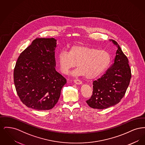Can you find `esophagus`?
<instances>
[{"instance_id": "34e87169", "label": "esophagus", "mask_w": 145, "mask_h": 145, "mask_svg": "<svg viewBox=\"0 0 145 145\" xmlns=\"http://www.w3.org/2000/svg\"><path fill=\"white\" fill-rule=\"evenodd\" d=\"M74 82L76 83V84H78V85H80V84H82V82L79 79H74Z\"/></svg>"}]
</instances>
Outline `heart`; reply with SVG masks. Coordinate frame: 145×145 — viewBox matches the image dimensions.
Returning <instances> with one entry per match:
<instances>
[{
	"label": "heart",
	"instance_id": "1",
	"mask_svg": "<svg viewBox=\"0 0 145 145\" xmlns=\"http://www.w3.org/2000/svg\"><path fill=\"white\" fill-rule=\"evenodd\" d=\"M57 60L59 69L63 74H67L76 64L78 68L76 74L92 79L101 75L108 67L110 62V56L104 50L77 45L72 46L69 52L65 49L60 50Z\"/></svg>",
	"mask_w": 145,
	"mask_h": 145
}]
</instances>
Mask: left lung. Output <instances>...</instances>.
I'll return each instance as SVG.
<instances>
[{
    "instance_id": "left-lung-1",
    "label": "left lung",
    "mask_w": 145,
    "mask_h": 145,
    "mask_svg": "<svg viewBox=\"0 0 145 145\" xmlns=\"http://www.w3.org/2000/svg\"><path fill=\"white\" fill-rule=\"evenodd\" d=\"M118 49L114 63L101 78L93 82L92 95L86 103L91 108L106 109L118 103L129 85L131 69L128 60L116 41L111 40Z\"/></svg>"
}]
</instances>
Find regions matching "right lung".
Instances as JSON below:
<instances>
[{
  "mask_svg": "<svg viewBox=\"0 0 145 145\" xmlns=\"http://www.w3.org/2000/svg\"><path fill=\"white\" fill-rule=\"evenodd\" d=\"M54 38H36L19 56L14 84L22 102L37 110L52 109L66 79L56 71Z\"/></svg>",
  "mask_w": 145,
  "mask_h": 145,
  "instance_id": "add662e5",
  "label": "right lung"
}]
</instances>
